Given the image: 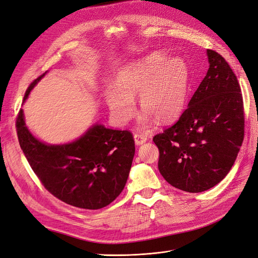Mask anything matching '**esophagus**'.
<instances>
[{
  "mask_svg": "<svg viewBox=\"0 0 258 258\" xmlns=\"http://www.w3.org/2000/svg\"><path fill=\"white\" fill-rule=\"evenodd\" d=\"M135 143L137 145H142L143 143H145L147 141V137L145 135H141V134H136L135 135Z\"/></svg>",
  "mask_w": 258,
  "mask_h": 258,
  "instance_id": "1",
  "label": "esophagus"
}]
</instances>
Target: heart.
I'll use <instances>...</instances> for the list:
<instances>
[{
	"label": "heart",
	"mask_w": 258,
	"mask_h": 258,
	"mask_svg": "<svg viewBox=\"0 0 258 258\" xmlns=\"http://www.w3.org/2000/svg\"><path fill=\"white\" fill-rule=\"evenodd\" d=\"M114 83L105 91L114 121L123 126L135 116L134 97L139 95V104L143 108L139 120L147 126L155 118L160 122L172 121L183 112L188 71L181 59L155 51L122 69Z\"/></svg>",
	"instance_id": "obj_1"
}]
</instances>
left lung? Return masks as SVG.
I'll use <instances>...</instances> for the list:
<instances>
[{
	"label": "left lung",
	"mask_w": 258,
	"mask_h": 258,
	"mask_svg": "<svg viewBox=\"0 0 258 258\" xmlns=\"http://www.w3.org/2000/svg\"><path fill=\"white\" fill-rule=\"evenodd\" d=\"M209 70L172 127L153 138L166 181L188 192L212 188L228 174L244 137L237 76L220 53L208 49Z\"/></svg>",
	"instance_id": "left-lung-1"
}]
</instances>
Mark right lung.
I'll use <instances>...</instances> for the list:
<instances>
[{"mask_svg":"<svg viewBox=\"0 0 258 258\" xmlns=\"http://www.w3.org/2000/svg\"><path fill=\"white\" fill-rule=\"evenodd\" d=\"M46 73L30 85L23 102ZM16 128L31 168L45 188L61 201L98 210L110 205L122 191L136 152L130 131L108 129L97 122L73 142L47 144L31 134L22 108Z\"/></svg>","mask_w":258,"mask_h":258,"instance_id":"right-lung-1","label":"right lung"}]
</instances>
